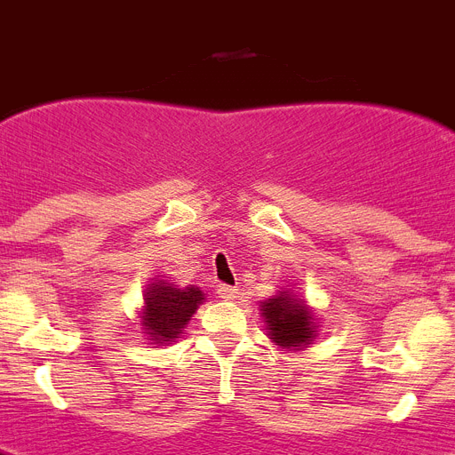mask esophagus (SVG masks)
I'll return each instance as SVG.
<instances>
[{"label": "esophagus", "instance_id": "34e87169", "mask_svg": "<svg viewBox=\"0 0 455 455\" xmlns=\"http://www.w3.org/2000/svg\"><path fill=\"white\" fill-rule=\"evenodd\" d=\"M216 291H219V299H223V300H235L236 293H239L235 287H228V284H220Z\"/></svg>", "mask_w": 455, "mask_h": 455}]
</instances>
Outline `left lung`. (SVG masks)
Segmentation results:
<instances>
[{
  "mask_svg": "<svg viewBox=\"0 0 455 455\" xmlns=\"http://www.w3.org/2000/svg\"><path fill=\"white\" fill-rule=\"evenodd\" d=\"M262 315L277 347H300L315 339V319L305 307V300H296L283 291L277 299L262 303Z\"/></svg>",
  "mask_w": 455,
  "mask_h": 455,
  "instance_id": "1",
  "label": "left lung"
}]
</instances>
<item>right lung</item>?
<instances>
[{
    "label": "right lung",
    "mask_w": 455,
    "mask_h": 455,
    "mask_svg": "<svg viewBox=\"0 0 455 455\" xmlns=\"http://www.w3.org/2000/svg\"><path fill=\"white\" fill-rule=\"evenodd\" d=\"M203 300L204 293L198 287L178 289L164 280L150 287L146 291V312H143L148 337L162 344V341H172L182 335V328Z\"/></svg>",
    "instance_id": "right-lung-1"
}]
</instances>
